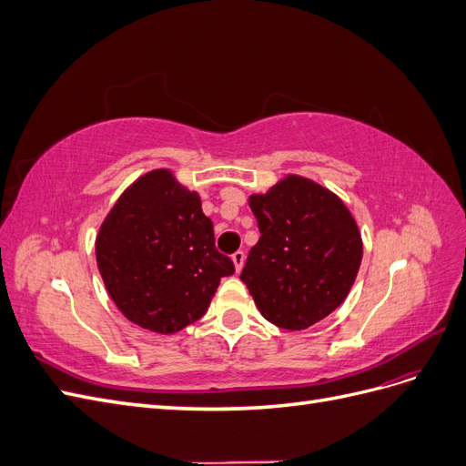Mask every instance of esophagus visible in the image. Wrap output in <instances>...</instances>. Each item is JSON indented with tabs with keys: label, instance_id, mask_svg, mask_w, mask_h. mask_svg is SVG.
Listing matches in <instances>:
<instances>
[{
	"label": "esophagus",
	"instance_id": "34e87169",
	"mask_svg": "<svg viewBox=\"0 0 466 466\" xmlns=\"http://www.w3.org/2000/svg\"><path fill=\"white\" fill-rule=\"evenodd\" d=\"M231 260H233V264H235V270L241 272V268H243V264H245V252H243V250L233 252Z\"/></svg>",
	"mask_w": 466,
	"mask_h": 466
}]
</instances>
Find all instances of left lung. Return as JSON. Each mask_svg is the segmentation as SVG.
<instances>
[{
  "label": "left lung",
  "instance_id": "8db88e82",
  "mask_svg": "<svg viewBox=\"0 0 466 466\" xmlns=\"http://www.w3.org/2000/svg\"><path fill=\"white\" fill-rule=\"evenodd\" d=\"M248 206L260 238L241 272L258 311L303 330L340 307L358 276L363 245L344 202L317 182L289 175Z\"/></svg>",
  "mask_w": 466,
  "mask_h": 466
}]
</instances>
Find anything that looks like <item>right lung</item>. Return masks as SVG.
I'll return each mask as SVG.
<instances>
[{
    "mask_svg": "<svg viewBox=\"0 0 466 466\" xmlns=\"http://www.w3.org/2000/svg\"><path fill=\"white\" fill-rule=\"evenodd\" d=\"M106 291L134 324L178 332L206 315L219 279L235 266L216 248L200 196L157 168L126 190L96 235Z\"/></svg>",
    "mask_w": 466,
    "mask_h": 466,
    "instance_id": "1",
    "label": "right lung"
}]
</instances>
